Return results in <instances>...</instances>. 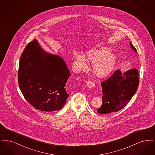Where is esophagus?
<instances>
[{
	"label": "esophagus",
	"instance_id": "obj_1",
	"mask_svg": "<svg viewBox=\"0 0 155 155\" xmlns=\"http://www.w3.org/2000/svg\"><path fill=\"white\" fill-rule=\"evenodd\" d=\"M87 86L89 88H93L95 87V83L94 82H92V81H88L87 83Z\"/></svg>",
	"mask_w": 155,
	"mask_h": 155
}]
</instances>
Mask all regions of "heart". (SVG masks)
I'll list each match as a JSON object with an SVG mask.
<instances>
[{
    "label": "heart",
    "mask_w": 155,
    "mask_h": 155,
    "mask_svg": "<svg viewBox=\"0 0 155 155\" xmlns=\"http://www.w3.org/2000/svg\"><path fill=\"white\" fill-rule=\"evenodd\" d=\"M110 49L106 46L91 49L83 54L75 55V61L80 69L86 67V61L93 64L92 71L100 78L108 77L113 72L116 64L117 57L114 53H109Z\"/></svg>",
    "instance_id": "1"
}]
</instances>
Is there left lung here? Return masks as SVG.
<instances>
[{
  "label": "left lung",
  "mask_w": 155,
  "mask_h": 155,
  "mask_svg": "<svg viewBox=\"0 0 155 155\" xmlns=\"http://www.w3.org/2000/svg\"><path fill=\"white\" fill-rule=\"evenodd\" d=\"M131 48L135 53L137 49L131 43ZM139 74L136 68L122 73L120 70L107 80L101 83L102 88V106L97 110L100 114L117 112L123 108L136 93L139 85Z\"/></svg>",
  "instance_id": "obj_1"
}]
</instances>
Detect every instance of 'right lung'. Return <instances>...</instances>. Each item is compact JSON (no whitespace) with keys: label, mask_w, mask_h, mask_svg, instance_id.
I'll return each instance as SVG.
<instances>
[{"label":"right lung","mask_w":155,"mask_h":155,"mask_svg":"<svg viewBox=\"0 0 155 155\" xmlns=\"http://www.w3.org/2000/svg\"><path fill=\"white\" fill-rule=\"evenodd\" d=\"M70 76L64 59L46 52L37 39L24 49L19 63L18 84L25 99L35 109L47 112L62 109L69 96L66 84Z\"/></svg>","instance_id":"obj_1"}]
</instances>
